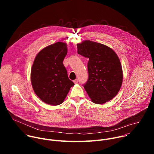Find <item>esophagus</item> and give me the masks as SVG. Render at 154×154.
<instances>
[{"instance_id": "34e87169", "label": "esophagus", "mask_w": 154, "mask_h": 154, "mask_svg": "<svg viewBox=\"0 0 154 154\" xmlns=\"http://www.w3.org/2000/svg\"><path fill=\"white\" fill-rule=\"evenodd\" d=\"M78 82H79V80H78V79H75V80H74V83H75V84L78 83Z\"/></svg>"}]
</instances>
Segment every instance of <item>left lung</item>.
Here are the masks:
<instances>
[{"instance_id":"8db88e82","label":"left lung","mask_w":154,"mask_h":154,"mask_svg":"<svg viewBox=\"0 0 154 154\" xmlns=\"http://www.w3.org/2000/svg\"><path fill=\"white\" fill-rule=\"evenodd\" d=\"M77 53L88 58V79L83 84L91 100L103 104L112 100L119 92L123 74L120 60L109 47L86 40L77 44Z\"/></svg>"}]
</instances>
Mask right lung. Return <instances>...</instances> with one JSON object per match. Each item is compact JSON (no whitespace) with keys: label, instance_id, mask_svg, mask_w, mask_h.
Returning a JSON list of instances; mask_svg holds the SVG:
<instances>
[{"label":"right lung","instance_id":"add662e5","mask_svg":"<svg viewBox=\"0 0 154 154\" xmlns=\"http://www.w3.org/2000/svg\"><path fill=\"white\" fill-rule=\"evenodd\" d=\"M68 52L67 45L57 42L42 49L36 55L31 69V82L37 96L52 105L62 103L71 87L63 61Z\"/></svg>","mask_w":154,"mask_h":154}]
</instances>
